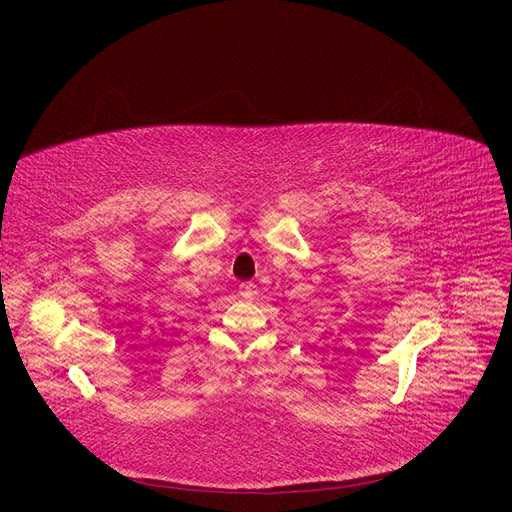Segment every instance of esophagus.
Returning a JSON list of instances; mask_svg holds the SVG:
<instances>
[{"instance_id":"esophagus-1","label":"esophagus","mask_w":512,"mask_h":512,"mask_svg":"<svg viewBox=\"0 0 512 512\" xmlns=\"http://www.w3.org/2000/svg\"><path fill=\"white\" fill-rule=\"evenodd\" d=\"M239 294L243 299H254L256 297V286L252 282H245L239 286Z\"/></svg>"}]
</instances>
